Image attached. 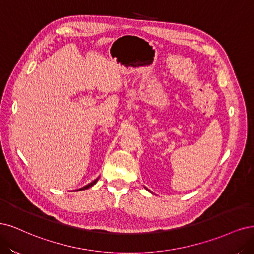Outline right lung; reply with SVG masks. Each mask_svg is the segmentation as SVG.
Instances as JSON below:
<instances>
[{"label": "right lung", "mask_w": 254, "mask_h": 254, "mask_svg": "<svg viewBox=\"0 0 254 254\" xmlns=\"http://www.w3.org/2000/svg\"><path fill=\"white\" fill-rule=\"evenodd\" d=\"M98 179H99V177H97L95 181H93L92 183H89L88 185H86V186H84V187H82V188H80V189H77L76 191H82V190H86V189H88V188H91V187H93L97 182H98Z\"/></svg>", "instance_id": "obj_1"}]
</instances>
